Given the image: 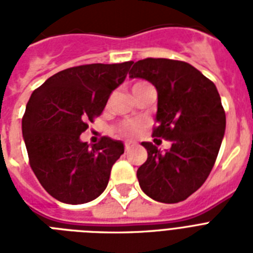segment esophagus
Segmentation results:
<instances>
[{
  "mask_svg": "<svg viewBox=\"0 0 253 253\" xmlns=\"http://www.w3.org/2000/svg\"><path fill=\"white\" fill-rule=\"evenodd\" d=\"M134 146H135V143L126 142V143H125V150H126V151L131 150V148H132V147H134Z\"/></svg>",
  "mask_w": 253,
  "mask_h": 253,
  "instance_id": "1",
  "label": "esophagus"
}]
</instances>
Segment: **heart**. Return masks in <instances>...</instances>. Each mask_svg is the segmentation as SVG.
<instances>
[{
    "mask_svg": "<svg viewBox=\"0 0 253 253\" xmlns=\"http://www.w3.org/2000/svg\"><path fill=\"white\" fill-rule=\"evenodd\" d=\"M143 85H147V83H136L132 86V90L134 89H138V87L143 86ZM142 128V125L139 122H135V121H125L117 127V132L123 136H135V135L139 134V131Z\"/></svg>",
    "mask_w": 253,
    "mask_h": 253,
    "instance_id": "1",
    "label": "heart"
}]
</instances>
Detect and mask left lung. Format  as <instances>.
Listing matches in <instances>:
<instances>
[{
	"mask_svg": "<svg viewBox=\"0 0 253 253\" xmlns=\"http://www.w3.org/2000/svg\"><path fill=\"white\" fill-rule=\"evenodd\" d=\"M132 64L131 79H144L158 90L152 136L172 143L166 152L142 143L148 158L136 172L139 185L152 200L177 204L202 186L215 164L226 130L220 95L211 80L185 61L147 57Z\"/></svg>",
	"mask_w": 253,
	"mask_h": 253,
	"instance_id": "obj_1",
	"label": "left lung"
}]
</instances>
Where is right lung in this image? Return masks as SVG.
Wrapping results in <instances>:
<instances>
[{
  "mask_svg": "<svg viewBox=\"0 0 253 253\" xmlns=\"http://www.w3.org/2000/svg\"><path fill=\"white\" fill-rule=\"evenodd\" d=\"M132 61L86 64L57 72L35 89L22 134L30 167L49 196L69 205L86 204L106 189L123 143L103 136L89 147L80 135L103 111Z\"/></svg>",
  "mask_w": 253,
  "mask_h": 253,
  "instance_id": "1",
  "label": "right lung"
}]
</instances>
